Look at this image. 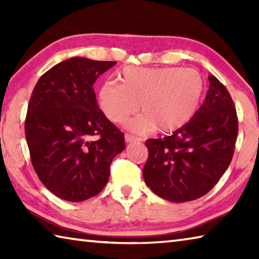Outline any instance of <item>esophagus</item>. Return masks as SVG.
<instances>
[{
    "label": "esophagus",
    "mask_w": 259,
    "mask_h": 259,
    "mask_svg": "<svg viewBox=\"0 0 259 259\" xmlns=\"http://www.w3.org/2000/svg\"><path fill=\"white\" fill-rule=\"evenodd\" d=\"M124 138H125V142L126 143H133V142H140V138H138V137H135V136H133V135H130V134H125L124 135Z\"/></svg>",
    "instance_id": "1"
}]
</instances>
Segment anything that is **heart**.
Segmentation results:
<instances>
[{"label":"heart","mask_w":259,"mask_h":259,"mask_svg":"<svg viewBox=\"0 0 259 259\" xmlns=\"http://www.w3.org/2000/svg\"><path fill=\"white\" fill-rule=\"evenodd\" d=\"M119 80L120 84L106 82L100 88V108L109 121L123 123L139 103L144 113L128 123L139 134L155 126L161 131L181 128L199 108L204 89L202 76L191 68L128 66Z\"/></svg>","instance_id":"obj_1"}]
</instances>
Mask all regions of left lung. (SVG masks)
I'll use <instances>...</instances> for the list:
<instances>
[{"label": "left lung", "mask_w": 259, "mask_h": 259, "mask_svg": "<svg viewBox=\"0 0 259 259\" xmlns=\"http://www.w3.org/2000/svg\"><path fill=\"white\" fill-rule=\"evenodd\" d=\"M204 103L171 136L146 140V185L160 198L187 202L216 185L232 161L238 116L226 88L213 75Z\"/></svg>", "instance_id": "1"}]
</instances>
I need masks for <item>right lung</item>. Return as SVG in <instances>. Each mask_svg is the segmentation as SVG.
I'll list each match as a JSON object with an SVG mask.
<instances>
[{"instance_id": "add662e5", "label": "right lung", "mask_w": 259, "mask_h": 259, "mask_svg": "<svg viewBox=\"0 0 259 259\" xmlns=\"http://www.w3.org/2000/svg\"><path fill=\"white\" fill-rule=\"evenodd\" d=\"M115 64L73 57L43 74L30 96L25 135L33 168L48 190L69 202L102 192L113 159L125 148L123 133L100 111L94 90Z\"/></svg>"}]
</instances>
